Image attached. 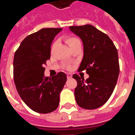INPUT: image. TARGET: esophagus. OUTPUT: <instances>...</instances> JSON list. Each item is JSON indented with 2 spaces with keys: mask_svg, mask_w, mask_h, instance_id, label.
I'll return each instance as SVG.
<instances>
[{
  "mask_svg": "<svg viewBox=\"0 0 135 135\" xmlns=\"http://www.w3.org/2000/svg\"><path fill=\"white\" fill-rule=\"evenodd\" d=\"M66 76H67L68 79H70V78H71L72 77V74H69H69H67V75H66Z\"/></svg>",
  "mask_w": 135,
  "mask_h": 135,
  "instance_id": "obj_1",
  "label": "esophagus"
}]
</instances>
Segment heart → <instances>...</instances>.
Masks as SVG:
<instances>
[{"instance_id": "b5f03b06", "label": "heart", "mask_w": 135, "mask_h": 135, "mask_svg": "<svg viewBox=\"0 0 135 135\" xmlns=\"http://www.w3.org/2000/svg\"><path fill=\"white\" fill-rule=\"evenodd\" d=\"M79 41V39H77L76 37H69L66 39V42L68 44V45L69 46V47H71L73 45H74L75 43L78 42Z\"/></svg>"}]
</instances>
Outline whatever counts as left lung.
I'll return each instance as SVG.
<instances>
[{
  "mask_svg": "<svg viewBox=\"0 0 135 135\" xmlns=\"http://www.w3.org/2000/svg\"><path fill=\"white\" fill-rule=\"evenodd\" d=\"M70 30L81 38L84 57L79 71L86 70V81L74 74L77 81L74 95L82 108L93 110L106 103L112 95L120 73L118 50L110 38L90 25L71 26Z\"/></svg>",
  "mask_w": 135,
  "mask_h": 135,
  "instance_id": "1",
  "label": "left lung"
}]
</instances>
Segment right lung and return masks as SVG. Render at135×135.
Listing matches in <instances>:
<instances>
[{
    "instance_id": "1",
    "label": "right lung",
    "mask_w": 135,
    "mask_h": 135,
    "mask_svg": "<svg viewBox=\"0 0 135 135\" xmlns=\"http://www.w3.org/2000/svg\"><path fill=\"white\" fill-rule=\"evenodd\" d=\"M62 28H43L22 40L15 51L13 76L18 94L32 110L49 113L59 104V94L66 81V75L45 77L44 65L50 59L51 45Z\"/></svg>"
}]
</instances>
